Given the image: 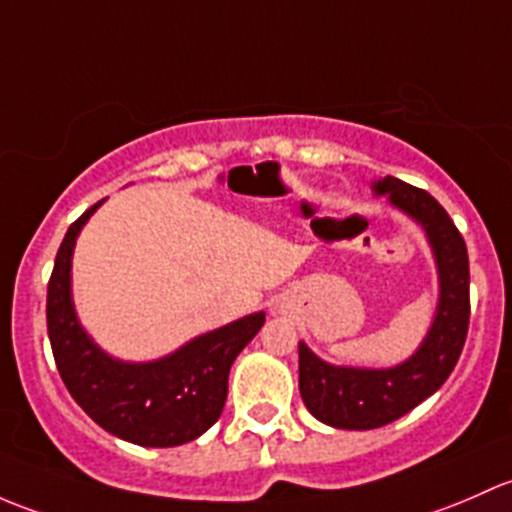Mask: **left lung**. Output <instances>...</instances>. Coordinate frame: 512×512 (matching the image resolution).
Returning a JSON list of instances; mask_svg holds the SVG:
<instances>
[{"instance_id": "obj_1", "label": "left lung", "mask_w": 512, "mask_h": 512, "mask_svg": "<svg viewBox=\"0 0 512 512\" xmlns=\"http://www.w3.org/2000/svg\"><path fill=\"white\" fill-rule=\"evenodd\" d=\"M372 189L424 229L439 273V300L429 333L414 355L384 370L330 365L298 342L303 404L323 424L350 431L389 424L431 397L456 367L471 318L466 241L446 209L429 192L397 177L374 179Z\"/></svg>"}]
</instances>
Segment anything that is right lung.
I'll list each match as a JSON object with an SVG mask.
<instances>
[{"mask_svg": "<svg viewBox=\"0 0 512 512\" xmlns=\"http://www.w3.org/2000/svg\"><path fill=\"white\" fill-rule=\"evenodd\" d=\"M100 204L68 226L56 254L46 295L56 367L78 407L108 434L150 449L182 446L199 439L219 419L231 365L266 323V313L244 315L197 335L160 360L125 362L108 355L83 330L71 293L76 239Z\"/></svg>", "mask_w": 512, "mask_h": 512, "instance_id": "obj_1", "label": "right lung"}]
</instances>
